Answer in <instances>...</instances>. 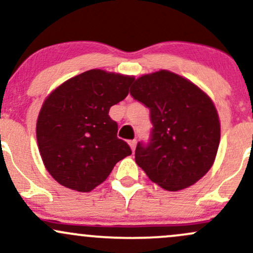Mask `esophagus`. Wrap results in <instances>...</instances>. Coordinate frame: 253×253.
<instances>
[{"label":"esophagus","mask_w":253,"mask_h":253,"mask_svg":"<svg viewBox=\"0 0 253 253\" xmlns=\"http://www.w3.org/2000/svg\"><path fill=\"white\" fill-rule=\"evenodd\" d=\"M128 144H129V146H131L132 151L134 152V150H135V145H137V140H131V141H128Z\"/></svg>","instance_id":"34e87169"}]
</instances>
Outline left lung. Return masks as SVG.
<instances>
[{
  "instance_id": "obj_1",
  "label": "left lung",
  "mask_w": 253,
  "mask_h": 253,
  "mask_svg": "<svg viewBox=\"0 0 253 253\" xmlns=\"http://www.w3.org/2000/svg\"><path fill=\"white\" fill-rule=\"evenodd\" d=\"M131 95L149 108L154 125L149 145H137L135 163L163 190L175 192L196 184L212 167L220 145L212 99L166 69L137 78Z\"/></svg>"
}]
</instances>
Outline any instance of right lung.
Returning a JSON list of instances; mask_svg holds the SVG:
<instances>
[{"instance_id": "add662e5", "label": "right lung", "mask_w": 253, "mask_h": 253, "mask_svg": "<svg viewBox=\"0 0 253 253\" xmlns=\"http://www.w3.org/2000/svg\"><path fill=\"white\" fill-rule=\"evenodd\" d=\"M133 76L90 69L66 80L44 99L36 135L42 161L60 185L90 192L132 154L118 138L110 107L128 95Z\"/></svg>"}]
</instances>
